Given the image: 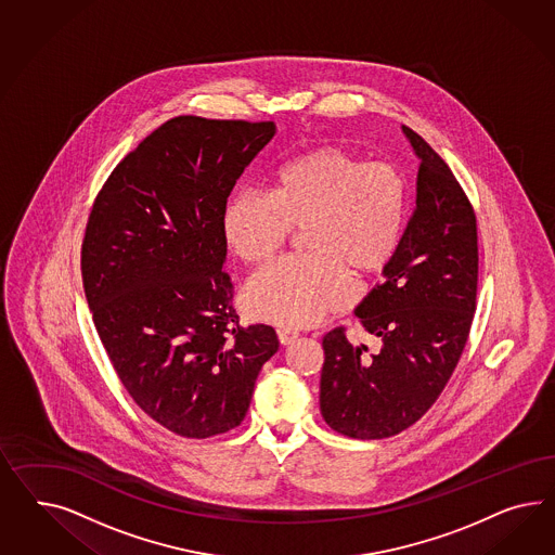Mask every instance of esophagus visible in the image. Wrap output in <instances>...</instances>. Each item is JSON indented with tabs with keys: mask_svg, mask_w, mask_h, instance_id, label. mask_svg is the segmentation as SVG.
Wrapping results in <instances>:
<instances>
[{
	"mask_svg": "<svg viewBox=\"0 0 555 555\" xmlns=\"http://www.w3.org/2000/svg\"><path fill=\"white\" fill-rule=\"evenodd\" d=\"M297 334L295 332H286V330H279V341L281 346H291L293 341H297Z\"/></svg>",
	"mask_w": 555,
	"mask_h": 555,
	"instance_id": "1",
	"label": "esophagus"
}]
</instances>
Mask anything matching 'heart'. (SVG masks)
<instances>
[{
    "mask_svg": "<svg viewBox=\"0 0 555 555\" xmlns=\"http://www.w3.org/2000/svg\"><path fill=\"white\" fill-rule=\"evenodd\" d=\"M409 186L390 163H364L339 146L288 160L272 193L240 191L223 214L230 248L246 264H267L305 230L309 256L260 270L244 291L256 320L307 327L350 302V283L390 267L403 242Z\"/></svg>",
    "mask_w": 555,
    "mask_h": 555,
    "instance_id": "obj_1",
    "label": "heart"
}]
</instances>
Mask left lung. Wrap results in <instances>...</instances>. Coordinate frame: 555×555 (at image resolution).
Listing matches in <instances>:
<instances>
[{
	"label": "left lung",
	"mask_w": 555,
	"mask_h": 555,
	"mask_svg": "<svg viewBox=\"0 0 555 555\" xmlns=\"http://www.w3.org/2000/svg\"><path fill=\"white\" fill-rule=\"evenodd\" d=\"M421 158L415 209L385 281L356 315L380 350L353 346L344 325L323 337L320 406L353 439L397 436L420 421L452 378L470 336L478 291V225L452 168L403 126Z\"/></svg>",
	"instance_id": "8db88e82"
}]
</instances>
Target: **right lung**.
<instances>
[{
	"mask_svg": "<svg viewBox=\"0 0 555 555\" xmlns=\"http://www.w3.org/2000/svg\"><path fill=\"white\" fill-rule=\"evenodd\" d=\"M274 121L168 119L101 186L81 246L85 297L119 383L151 420L189 439L228 434L279 350L244 327L223 267V214Z\"/></svg>",
	"mask_w": 555,
	"mask_h": 555,
	"instance_id": "add662e5",
	"label": "right lung"
}]
</instances>
